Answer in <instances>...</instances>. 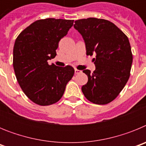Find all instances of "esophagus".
Wrapping results in <instances>:
<instances>
[{
	"mask_svg": "<svg viewBox=\"0 0 146 146\" xmlns=\"http://www.w3.org/2000/svg\"><path fill=\"white\" fill-rule=\"evenodd\" d=\"M81 72H82V71L78 70V69H74V73H75V74H80V73H81Z\"/></svg>",
	"mask_w": 146,
	"mask_h": 146,
	"instance_id": "obj_1",
	"label": "esophagus"
}]
</instances>
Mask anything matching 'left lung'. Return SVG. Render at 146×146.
Returning a JSON list of instances; mask_svg holds the SVG:
<instances>
[{
	"label": "left lung",
	"instance_id": "1",
	"mask_svg": "<svg viewBox=\"0 0 146 146\" xmlns=\"http://www.w3.org/2000/svg\"><path fill=\"white\" fill-rule=\"evenodd\" d=\"M74 28L86 44V54L96 55L93 73L83 70L88 82L82 86L86 99L97 104H106L118 96L130 76L132 54L126 35L111 22L88 18L76 20Z\"/></svg>",
	"mask_w": 146,
	"mask_h": 146
}]
</instances>
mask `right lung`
Returning <instances> with one entry per match:
<instances>
[{
  "label": "right lung",
  "instance_id": "obj_1",
  "mask_svg": "<svg viewBox=\"0 0 146 146\" xmlns=\"http://www.w3.org/2000/svg\"><path fill=\"white\" fill-rule=\"evenodd\" d=\"M74 20L47 18L34 22L20 33L13 50V66L19 85L32 102L42 106L57 102L74 75L71 66L47 60L56 56L58 42Z\"/></svg>",
  "mask_w": 146,
  "mask_h": 146
}]
</instances>
